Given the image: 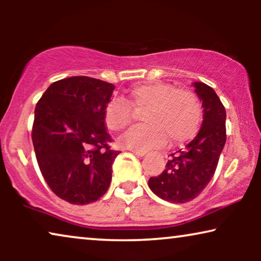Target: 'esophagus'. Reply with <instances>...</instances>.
<instances>
[{"label": "esophagus", "mask_w": 261, "mask_h": 261, "mask_svg": "<svg viewBox=\"0 0 261 261\" xmlns=\"http://www.w3.org/2000/svg\"><path fill=\"white\" fill-rule=\"evenodd\" d=\"M132 152L137 156H144L146 154V151H141V149H132Z\"/></svg>", "instance_id": "obj_1"}]
</instances>
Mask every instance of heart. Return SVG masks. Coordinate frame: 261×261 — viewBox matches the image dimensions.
<instances>
[{"instance_id":"b5f03b06","label":"heart","mask_w":261,"mask_h":261,"mask_svg":"<svg viewBox=\"0 0 261 261\" xmlns=\"http://www.w3.org/2000/svg\"><path fill=\"white\" fill-rule=\"evenodd\" d=\"M126 102L113 99L107 106L105 120L113 132H121L134 119V107L142 114L145 126L134 127L123 134L120 145L126 148L149 149L167 142L180 144L197 133L202 121V106L194 91L176 89L165 82L135 84L128 91Z\"/></svg>"}]
</instances>
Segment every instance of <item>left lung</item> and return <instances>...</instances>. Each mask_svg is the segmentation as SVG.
Here are the masks:
<instances>
[{
	"mask_svg": "<svg viewBox=\"0 0 261 261\" xmlns=\"http://www.w3.org/2000/svg\"><path fill=\"white\" fill-rule=\"evenodd\" d=\"M192 85L202 102V126L185 148L171 154L163 172L148 179L153 194L171 203L189 202L204 190L226 144V109L222 102L209 85L201 82Z\"/></svg>",
	"mask_w": 261,
	"mask_h": 261,
	"instance_id": "8db88e82",
	"label": "left lung"
}]
</instances>
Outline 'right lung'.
<instances>
[{
  "label": "right lung",
  "instance_id": "add662e5",
  "mask_svg": "<svg viewBox=\"0 0 261 261\" xmlns=\"http://www.w3.org/2000/svg\"><path fill=\"white\" fill-rule=\"evenodd\" d=\"M114 89L87 76L64 78L35 107L32 140L39 169L49 189L71 204L97 201L109 188L120 153L110 149L105 123Z\"/></svg>",
  "mask_w": 261,
  "mask_h": 261
}]
</instances>
